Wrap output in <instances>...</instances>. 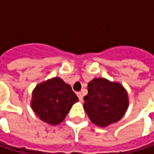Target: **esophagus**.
<instances>
[{
    "label": "esophagus",
    "mask_w": 154,
    "mask_h": 154,
    "mask_svg": "<svg viewBox=\"0 0 154 154\" xmlns=\"http://www.w3.org/2000/svg\"><path fill=\"white\" fill-rule=\"evenodd\" d=\"M77 96H78V98H79V100L82 102L83 101V94H82V93H80V92H78V93H77Z\"/></svg>",
    "instance_id": "34e87169"
}]
</instances>
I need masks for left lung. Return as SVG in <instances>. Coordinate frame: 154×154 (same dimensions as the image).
Masks as SVG:
<instances>
[{"label": "left lung", "instance_id": "left-lung-1", "mask_svg": "<svg viewBox=\"0 0 154 154\" xmlns=\"http://www.w3.org/2000/svg\"><path fill=\"white\" fill-rule=\"evenodd\" d=\"M87 90L88 94L84 97V109L94 124L107 127L124 116L128 98L120 84L105 78H94L88 83Z\"/></svg>", "mask_w": 154, "mask_h": 154}]
</instances>
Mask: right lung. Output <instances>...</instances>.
I'll list each match as a JSON object with an SVG mask.
<instances>
[{
    "label": "right lung",
    "instance_id": "1",
    "mask_svg": "<svg viewBox=\"0 0 154 154\" xmlns=\"http://www.w3.org/2000/svg\"><path fill=\"white\" fill-rule=\"evenodd\" d=\"M78 102L69 85L60 77H53L35 86L31 107L40 119L51 125L64 120L72 105Z\"/></svg>",
    "mask_w": 154,
    "mask_h": 154
}]
</instances>
